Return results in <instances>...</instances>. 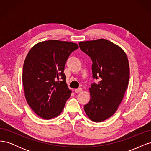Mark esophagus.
<instances>
[{
  "mask_svg": "<svg viewBox=\"0 0 151 151\" xmlns=\"http://www.w3.org/2000/svg\"><path fill=\"white\" fill-rule=\"evenodd\" d=\"M74 91H75L76 93H81V91H82V88H78V89H76L74 90Z\"/></svg>",
  "mask_w": 151,
  "mask_h": 151,
  "instance_id": "34e87169",
  "label": "esophagus"
}]
</instances>
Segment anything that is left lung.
<instances>
[{"mask_svg": "<svg viewBox=\"0 0 151 151\" xmlns=\"http://www.w3.org/2000/svg\"><path fill=\"white\" fill-rule=\"evenodd\" d=\"M79 45L93 62V77L99 80L91 85V99L84 111L91 120L102 122L116 112L124 96L130 77L129 60L120 47L107 40L81 42Z\"/></svg>", "mask_w": 151, "mask_h": 151, "instance_id": "obj_1", "label": "left lung"}]
</instances>
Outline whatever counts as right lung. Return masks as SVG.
Wrapping results in <instances>:
<instances>
[{
  "label": "right lung",
  "mask_w": 151,
  "mask_h": 151,
  "mask_svg": "<svg viewBox=\"0 0 151 151\" xmlns=\"http://www.w3.org/2000/svg\"><path fill=\"white\" fill-rule=\"evenodd\" d=\"M78 48L72 42L48 40L35 45L27 55L22 68L24 94L40 117L49 120L62 111L71 93L63 73L65 65Z\"/></svg>",
  "instance_id": "obj_1"
}]
</instances>
